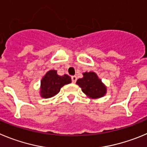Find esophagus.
Wrapping results in <instances>:
<instances>
[{
  "label": "esophagus",
  "instance_id": "1",
  "mask_svg": "<svg viewBox=\"0 0 147 147\" xmlns=\"http://www.w3.org/2000/svg\"><path fill=\"white\" fill-rule=\"evenodd\" d=\"M71 78H72V83H75V82H76V80H77V77L76 76H75V75H74V76H72V77H71Z\"/></svg>",
  "mask_w": 147,
  "mask_h": 147
}]
</instances>
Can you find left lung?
<instances>
[{"label": "left lung", "instance_id": "8db88e82", "mask_svg": "<svg viewBox=\"0 0 147 147\" xmlns=\"http://www.w3.org/2000/svg\"><path fill=\"white\" fill-rule=\"evenodd\" d=\"M83 77L77 80L76 83L82 88V92L90 98H100L106 94L107 88L93 72H84Z\"/></svg>", "mask_w": 147, "mask_h": 147}]
</instances>
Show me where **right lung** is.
Wrapping results in <instances>:
<instances>
[{
	"label": "right lung",
	"mask_w": 147,
	"mask_h": 147,
	"mask_svg": "<svg viewBox=\"0 0 147 147\" xmlns=\"http://www.w3.org/2000/svg\"><path fill=\"white\" fill-rule=\"evenodd\" d=\"M72 82L69 75L60 76L56 70H50L41 80L40 94L43 98H51L60 92L61 88Z\"/></svg>",
	"instance_id": "obj_1"
}]
</instances>
